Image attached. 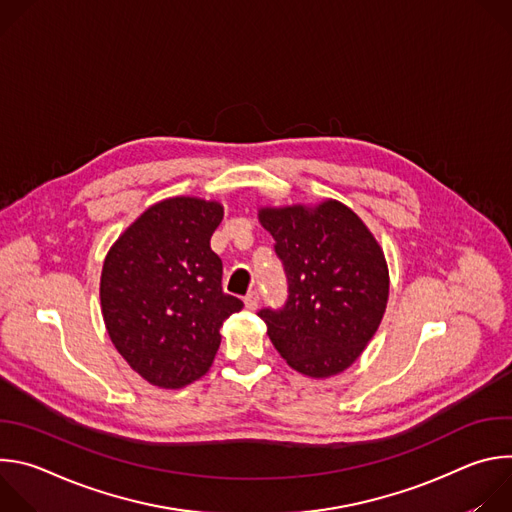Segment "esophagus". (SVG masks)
<instances>
[{
  "instance_id": "obj_1",
  "label": "esophagus",
  "mask_w": 512,
  "mask_h": 512,
  "mask_svg": "<svg viewBox=\"0 0 512 512\" xmlns=\"http://www.w3.org/2000/svg\"><path fill=\"white\" fill-rule=\"evenodd\" d=\"M257 306H259V294H257V291H249V294L245 296V308L255 310Z\"/></svg>"
}]
</instances>
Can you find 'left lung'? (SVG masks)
Here are the masks:
<instances>
[{
	"instance_id": "1",
	"label": "left lung",
	"mask_w": 512,
	"mask_h": 512,
	"mask_svg": "<svg viewBox=\"0 0 512 512\" xmlns=\"http://www.w3.org/2000/svg\"><path fill=\"white\" fill-rule=\"evenodd\" d=\"M287 275L283 308L259 318L291 369L342 373L375 336L389 300V269L373 233L342 202L261 208Z\"/></svg>"
}]
</instances>
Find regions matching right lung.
Masks as SVG:
<instances>
[{
	"label": "right lung",
	"instance_id": "right-lung-1",
	"mask_svg": "<svg viewBox=\"0 0 512 512\" xmlns=\"http://www.w3.org/2000/svg\"><path fill=\"white\" fill-rule=\"evenodd\" d=\"M218 202L176 196L145 210L109 249L101 273L107 332L129 367L162 389L200 379L221 346L223 322L243 302L223 291L210 237Z\"/></svg>",
	"mask_w": 512,
	"mask_h": 512
}]
</instances>
